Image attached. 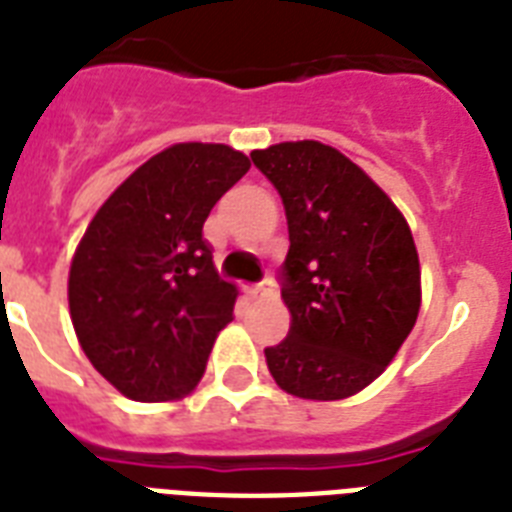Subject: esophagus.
<instances>
[{
	"label": "esophagus",
	"mask_w": 512,
	"mask_h": 512,
	"mask_svg": "<svg viewBox=\"0 0 512 512\" xmlns=\"http://www.w3.org/2000/svg\"><path fill=\"white\" fill-rule=\"evenodd\" d=\"M276 289H278L276 281H273V278H270V276H265L263 281H260V284L255 286L257 294H276Z\"/></svg>",
	"instance_id": "obj_1"
}]
</instances>
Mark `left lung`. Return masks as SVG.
<instances>
[{
    "label": "left lung",
    "mask_w": 512,
    "mask_h": 512,
    "mask_svg": "<svg viewBox=\"0 0 512 512\" xmlns=\"http://www.w3.org/2000/svg\"><path fill=\"white\" fill-rule=\"evenodd\" d=\"M284 199L281 297L292 328L265 347L270 376L302 400H344L376 381L413 331L421 265L407 220L355 162L321 141L252 152Z\"/></svg>",
    "instance_id": "1"
}]
</instances>
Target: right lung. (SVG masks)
Listing matches in <instances>:
<instances>
[{
  "label": "right lung",
  "mask_w": 512,
  "mask_h": 512,
  "mask_svg": "<svg viewBox=\"0 0 512 512\" xmlns=\"http://www.w3.org/2000/svg\"><path fill=\"white\" fill-rule=\"evenodd\" d=\"M247 170V155L226 144H173L86 228L70 265V318L91 365L128 400L189 394L234 321L239 292L218 276L202 226Z\"/></svg>",
  "instance_id": "obj_1"
}]
</instances>
